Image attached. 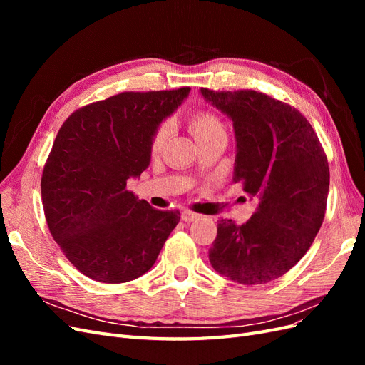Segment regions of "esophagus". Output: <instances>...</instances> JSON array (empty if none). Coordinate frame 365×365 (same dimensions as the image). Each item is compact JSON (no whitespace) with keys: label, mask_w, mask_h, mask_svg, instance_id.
<instances>
[{"label":"esophagus","mask_w":365,"mask_h":365,"mask_svg":"<svg viewBox=\"0 0 365 365\" xmlns=\"http://www.w3.org/2000/svg\"><path fill=\"white\" fill-rule=\"evenodd\" d=\"M181 217H182L184 222H193V220L200 219V215H197V213H193V212H190V210H182Z\"/></svg>","instance_id":"obj_1"}]
</instances>
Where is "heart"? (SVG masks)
<instances>
[{
    "label": "heart",
    "instance_id": "1",
    "mask_svg": "<svg viewBox=\"0 0 365 365\" xmlns=\"http://www.w3.org/2000/svg\"><path fill=\"white\" fill-rule=\"evenodd\" d=\"M189 129L197 143L210 140L216 135L225 134L224 123L220 121V118L217 115H215L212 113H197V114L192 115L189 120ZM168 135H169L168 126L163 125L157 129V132L152 137V143H150V150L153 153H158L164 148L165 141H168Z\"/></svg>",
    "mask_w": 365,
    "mask_h": 365
}]
</instances>
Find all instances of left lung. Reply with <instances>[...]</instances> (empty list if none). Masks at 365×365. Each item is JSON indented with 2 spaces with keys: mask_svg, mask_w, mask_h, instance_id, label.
Masks as SVG:
<instances>
[{
  "mask_svg": "<svg viewBox=\"0 0 365 365\" xmlns=\"http://www.w3.org/2000/svg\"><path fill=\"white\" fill-rule=\"evenodd\" d=\"M201 96L233 121V182L259 201L245 224H217L210 263L236 283H269L304 256L323 224L330 178L326 153L311 123L267 94L201 88Z\"/></svg>",
  "mask_w": 365,
  "mask_h": 365,
  "instance_id": "8db88e82",
  "label": "left lung"
}]
</instances>
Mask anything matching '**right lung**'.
<instances>
[{"label":"right lung","instance_id":"add662e5","mask_svg":"<svg viewBox=\"0 0 365 365\" xmlns=\"http://www.w3.org/2000/svg\"><path fill=\"white\" fill-rule=\"evenodd\" d=\"M189 93H121L77 109L59 129L42 172L43 213L53 239L86 277L135 280L180 222V212L150 207L126 184L148 169L153 134Z\"/></svg>","mask_w":365,"mask_h":365}]
</instances>
